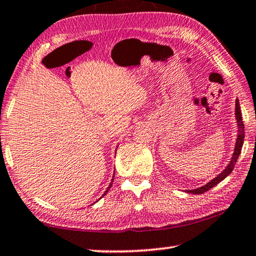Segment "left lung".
I'll list each match as a JSON object with an SVG mask.
<instances>
[{
    "mask_svg": "<svg viewBox=\"0 0 256 256\" xmlns=\"http://www.w3.org/2000/svg\"><path fill=\"white\" fill-rule=\"evenodd\" d=\"M234 119H236L237 127H238L237 138H236V143H234V153H232V158H230V161L228 162V164L226 166L224 169L221 171V172L218 174L216 177L210 180V182L205 184V185L200 186L198 188H195V190H186L187 192H190V194H202V192H205L208 190H211L212 187H214L216 184L222 182L226 177H228V176L232 174V171L234 168V164H236V162H237V158L240 154L242 143H244V137H245L244 124H242V111H240V100H238V98H236V102H234Z\"/></svg>",
    "mask_w": 256,
    "mask_h": 256,
    "instance_id": "obj_1",
    "label": "left lung"
}]
</instances>
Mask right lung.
Masks as SVG:
<instances>
[{"label":"right lung","mask_w":256,"mask_h":256,"mask_svg":"<svg viewBox=\"0 0 256 256\" xmlns=\"http://www.w3.org/2000/svg\"><path fill=\"white\" fill-rule=\"evenodd\" d=\"M113 180H114V174H113V177H112V180H111L110 185H108V187L106 188V192H104V194H103L102 196H100V198L98 200H100V198H103V196H104V195H106V192H108V190H110V188H111V186H112V184H113ZM96 202H98V200H96ZM96 202H95V203H96ZM93 204H94V203H93Z\"/></svg>","instance_id":"1"}]
</instances>
